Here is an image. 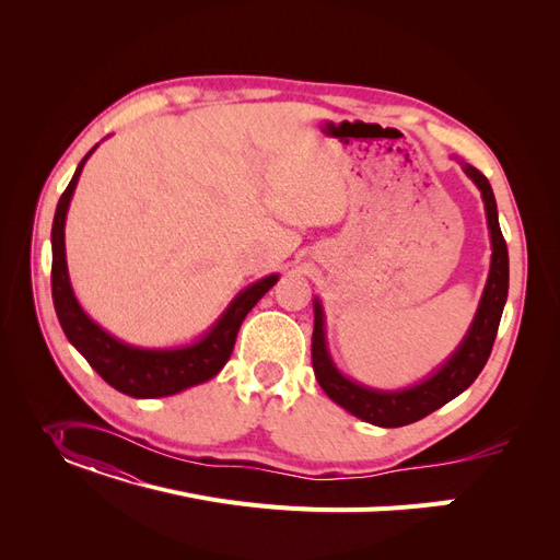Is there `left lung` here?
<instances>
[{
    "label": "left lung",
    "instance_id": "obj_1",
    "mask_svg": "<svg viewBox=\"0 0 560 560\" xmlns=\"http://www.w3.org/2000/svg\"><path fill=\"white\" fill-rule=\"evenodd\" d=\"M458 163L481 192L486 220L490 229L492 256H490L488 281H486L472 325H469L465 338L443 365L435 368L427 378L418 381V384L399 388V390H378V388L359 384V381L345 376L336 368L327 347L325 311H322V304L317 298L313 300L315 325H313L311 357H313V372H315L317 384L338 406H342L351 416H357L374 427L395 429V427H406L427 418L429 413H433V410L445 406L447 401H452L454 397H458L463 390H467L475 384V378L483 370L492 351L499 319H502L504 304L509 298V249H506L502 229H499L497 201L488 179L469 163H463V161Z\"/></svg>",
    "mask_w": 560,
    "mask_h": 560
}]
</instances>
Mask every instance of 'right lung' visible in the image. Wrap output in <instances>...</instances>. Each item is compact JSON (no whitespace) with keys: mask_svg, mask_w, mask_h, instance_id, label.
Returning a JSON list of instances; mask_svg holds the SVG:
<instances>
[{"mask_svg":"<svg viewBox=\"0 0 560 560\" xmlns=\"http://www.w3.org/2000/svg\"><path fill=\"white\" fill-rule=\"evenodd\" d=\"M100 142L88 152L74 170L72 182L58 199L54 224H51V298L58 322L74 345L79 354L91 363V368L106 381L108 386L136 399H156L182 393L186 388L199 386L213 378L229 361L235 336L243 325L245 315L256 306V302L268 292L279 275L262 277L241 290L231 300L224 313L215 319V325L199 336L190 345L147 349L136 347L125 340H117L104 331L97 322L88 317L74 298V290L68 275L66 260V218L70 201L81 176V170Z\"/></svg>","mask_w":560,"mask_h":560,"instance_id":"1","label":"right lung"}]
</instances>
